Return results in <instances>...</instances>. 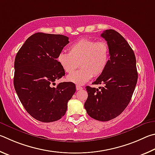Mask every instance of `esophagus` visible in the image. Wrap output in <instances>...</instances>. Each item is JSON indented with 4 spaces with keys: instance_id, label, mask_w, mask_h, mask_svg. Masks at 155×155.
<instances>
[{
    "instance_id": "34e87169",
    "label": "esophagus",
    "mask_w": 155,
    "mask_h": 155,
    "mask_svg": "<svg viewBox=\"0 0 155 155\" xmlns=\"http://www.w3.org/2000/svg\"><path fill=\"white\" fill-rule=\"evenodd\" d=\"M83 88L82 87V86H80V85H76V90L77 91H80L82 90Z\"/></svg>"
}]
</instances>
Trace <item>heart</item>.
Wrapping results in <instances>:
<instances>
[{"instance_id":"b5f03b06","label":"heart","mask_w":155,"mask_h":155,"mask_svg":"<svg viewBox=\"0 0 155 155\" xmlns=\"http://www.w3.org/2000/svg\"><path fill=\"white\" fill-rule=\"evenodd\" d=\"M110 60V49L105 42L82 39L69 48V54L61 52L57 61L64 72L71 73L78 67L80 68L68 75L67 80L76 84H83L93 76L98 77L106 69Z\"/></svg>"}]
</instances>
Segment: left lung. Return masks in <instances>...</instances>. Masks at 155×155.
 Masks as SVG:
<instances>
[{"label":"left lung","mask_w":155,"mask_h":155,"mask_svg":"<svg viewBox=\"0 0 155 155\" xmlns=\"http://www.w3.org/2000/svg\"><path fill=\"white\" fill-rule=\"evenodd\" d=\"M101 36L109 46L110 60L93 84L104 86H86L88 96L84 107L91 118L108 121L120 115L129 104L138 76L135 54L125 39L112 29L105 31Z\"/></svg>","instance_id":"1"}]
</instances>
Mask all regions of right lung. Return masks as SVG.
Segmentation results:
<instances>
[{"mask_svg":"<svg viewBox=\"0 0 155 155\" xmlns=\"http://www.w3.org/2000/svg\"><path fill=\"white\" fill-rule=\"evenodd\" d=\"M69 43V37L64 35L37 32L26 39L16 54L15 90L26 112L39 121L61 119L75 92L72 82L52 86L65 75L57 57Z\"/></svg>","mask_w":155,"mask_h":155,"instance_id":"right-lung-1","label":"right lung"}]
</instances>
